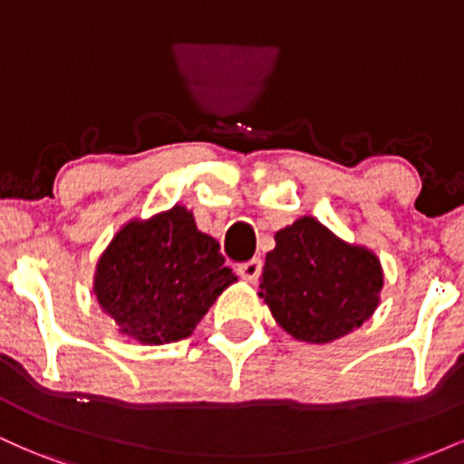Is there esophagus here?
I'll return each instance as SVG.
<instances>
[{"label":"esophagus","instance_id":"1","mask_svg":"<svg viewBox=\"0 0 464 464\" xmlns=\"http://www.w3.org/2000/svg\"><path fill=\"white\" fill-rule=\"evenodd\" d=\"M259 273H262V259H259V257L248 259L246 264H242L237 268V275L242 276L244 281H248V284H255V281H257Z\"/></svg>","mask_w":464,"mask_h":464}]
</instances>
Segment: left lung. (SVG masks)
<instances>
[{
  "mask_svg": "<svg viewBox=\"0 0 464 464\" xmlns=\"http://www.w3.org/2000/svg\"><path fill=\"white\" fill-rule=\"evenodd\" d=\"M275 242L259 296L287 334L332 343L372 316L384 275L371 250L343 242L310 216L276 231Z\"/></svg>",
  "mask_w": 464,
  "mask_h": 464,
  "instance_id": "1",
  "label": "left lung"
}]
</instances>
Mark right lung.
Returning a JSON list of instances; mask_svg holds the SVG:
<instances>
[{
	"label": "right lung",
	"mask_w": 464,
	"mask_h": 464,
	"mask_svg": "<svg viewBox=\"0 0 464 464\" xmlns=\"http://www.w3.org/2000/svg\"><path fill=\"white\" fill-rule=\"evenodd\" d=\"M233 281L220 244L177 205L117 233L100 257L93 292L121 334L163 344L188 338Z\"/></svg>",
	"instance_id": "add662e5"
}]
</instances>
